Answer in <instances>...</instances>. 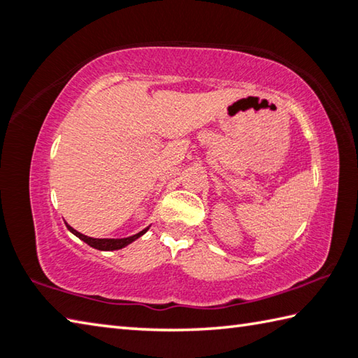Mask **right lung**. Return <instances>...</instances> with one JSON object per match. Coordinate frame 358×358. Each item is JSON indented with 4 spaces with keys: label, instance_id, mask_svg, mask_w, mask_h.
<instances>
[{
    "label": "right lung",
    "instance_id": "obj_1",
    "mask_svg": "<svg viewBox=\"0 0 358 358\" xmlns=\"http://www.w3.org/2000/svg\"><path fill=\"white\" fill-rule=\"evenodd\" d=\"M66 225H67V229H69L71 233H73L75 236H78V238L81 239V241H84L86 244H89L90 247H94V249H99V250H119V249H123V247L128 245V244H131L133 241H136V239L141 238V236L144 235V233L148 230V227H147L145 230H142V231H139V233H136V235L128 236V238H120V239L103 238V239H100V238H90V236L83 235V233L76 231L75 229H71V227H70L69 224H66Z\"/></svg>",
    "mask_w": 358,
    "mask_h": 358
}]
</instances>
